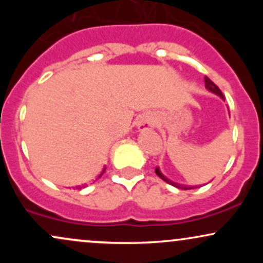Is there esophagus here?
<instances>
[{
    "label": "esophagus",
    "mask_w": 263,
    "mask_h": 263,
    "mask_svg": "<svg viewBox=\"0 0 263 263\" xmlns=\"http://www.w3.org/2000/svg\"><path fill=\"white\" fill-rule=\"evenodd\" d=\"M137 126L140 128H148V127H152V123L147 117H141L140 120H138L137 122Z\"/></svg>",
    "instance_id": "esophagus-1"
}]
</instances>
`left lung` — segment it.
Wrapping results in <instances>:
<instances>
[{
    "label": "left lung",
    "instance_id": "8db88e82",
    "mask_svg": "<svg viewBox=\"0 0 263 263\" xmlns=\"http://www.w3.org/2000/svg\"><path fill=\"white\" fill-rule=\"evenodd\" d=\"M204 81H205V87H206L208 90H210L211 92H214V93H216V95H219L220 98H222L224 99V95H222V92H221V90L219 89L218 86L215 85V84L213 83V81H211L209 78L208 77H205L204 78ZM156 174L157 176H158L159 178H161V179H163L164 180V182H167V183H170V184H172V185H174V186H177V188H179V189H184V190H188V189H192L193 186H186V185H182V184H177V183H173V182H171L170 179H167V178H165L164 176H163V174L161 173V171L158 170V168H156Z\"/></svg>",
    "mask_w": 263,
    "mask_h": 263
}]
</instances>
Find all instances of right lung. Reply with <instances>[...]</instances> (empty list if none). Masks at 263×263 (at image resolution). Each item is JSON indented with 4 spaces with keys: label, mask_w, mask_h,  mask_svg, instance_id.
Returning <instances> with one entry per match:
<instances>
[{
    "label": "right lung",
    "mask_w": 263,
    "mask_h": 263,
    "mask_svg": "<svg viewBox=\"0 0 263 263\" xmlns=\"http://www.w3.org/2000/svg\"><path fill=\"white\" fill-rule=\"evenodd\" d=\"M104 172H105V170H104V171H102V172H101V173H100V174H99V178H100V177H101V176H102V174H104Z\"/></svg>",
    "instance_id": "right-lung-1"
}]
</instances>
